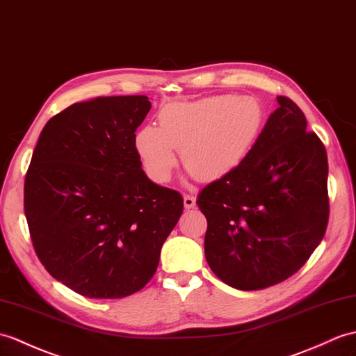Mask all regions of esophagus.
Returning <instances> with one entry per match:
<instances>
[{"mask_svg": "<svg viewBox=\"0 0 356 356\" xmlns=\"http://www.w3.org/2000/svg\"><path fill=\"white\" fill-rule=\"evenodd\" d=\"M184 204L186 209H193L195 206V198L193 195H185L184 197Z\"/></svg>", "mask_w": 356, "mask_h": 356, "instance_id": "obj_1", "label": "esophagus"}]
</instances>
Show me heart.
<instances>
[{
	"mask_svg": "<svg viewBox=\"0 0 356 356\" xmlns=\"http://www.w3.org/2000/svg\"><path fill=\"white\" fill-rule=\"evenodd\" d=\"M159 127L144 126L135 150L148 177L165 184L181 163L203 181L232 175L249 158L266 126V109L250 95H212L171 103L158 115Z\"/></svg>",
	"mask_w": 356,
	"mask_h": 356,
	"instance_id": "1",
	"label": "heart"
}]
</instances>
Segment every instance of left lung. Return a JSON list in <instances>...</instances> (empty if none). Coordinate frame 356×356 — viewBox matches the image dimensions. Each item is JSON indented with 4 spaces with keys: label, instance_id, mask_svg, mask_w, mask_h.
<instances>
[{
    "label": "left lung",
    "instance_id": "1",
    "mask_svg": "<svg viewBox=\"0 0 356 356\" xmlns=\"http://www.w3.org/2000/svg\"><path fill=\"white\" fill-rule=\"evenodd\" d=\"M277 103L241 167L197 197L208 220L206 261L236 290L284 282L305 266L327 227L326 148L307 131L299 106L286 97Z\"/></svg>",
    "mask_w": 356,
    "mask_h": 356
}]
</instances>
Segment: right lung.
<instances>
[{
	"label": "right lung",
	"mask_w": 356,
	"mask_h": 356,
	"mask_svg": "<svg viewBox=\"0 0 356 356\" xmlns=\"http://www.w3.org/2000/svg\"><path fill=\"white\" fill-rule=\"evenodd\" d=\"M145 95L98 97L54 115L40 131L24 184L39 261L90 299H121L150 282L184 198L143 171L135 131Z\"/></svg>",
	"instance_id": "obj_1"
}]
</instances>
